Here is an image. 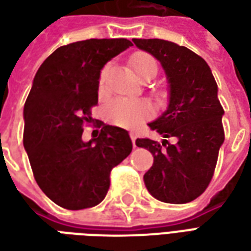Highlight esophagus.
<instances>
[{"mask_svg":"<svg viewBox=\"0 0 251 251\" xmlns=\"http://www.w3.org/2000/svg\"><path fill=\"white\" fill-rule=\"evenodd\" d=\"M130 138L131 142H133V147L136 148V134H134V133H130Z\"/></svg>","mask_w":251,"mask_h":251,"instance_id":"1","label":"esophagus"}]
</instances>
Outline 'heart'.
Wrapping results in <instances>:
<instances>
[{"instance_id": "obj_1", "label": "heart", "mask_w": 251, "mask_h": 251, "mask_svg": "<svg viewBox=\"0 0 251 251\" xmlns=\"http://www.w3.org/2000/svg\"><path fill=\"white\" fill-rule=\"evenodd\" d=\"M130 66L136 76L142 82H148L157 75V63L154 57L147 52H137L136 55H133L130 59ZM107 72L109 68H104L100 74V87H103L107 80ZM151 114V106L141 99L118 98L110 102L106 107L107 120L121 127H130L138 124L140 121L148 118Z\"/></svg>"}]
</instances>
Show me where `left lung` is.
<instances>
[{
    "mask_svg": "<svg viewBox=\"0 0 251 251\" xmlns=\"http://www.w3.org/2000/svg\"><path fill=\"white\" fill-rule=\"evenodd\" d=\"M137 48L156 57L167 75L169 103L149 124L164 137L163 144L137 138L136 145L153 154L144 183L164 203H188L203 194L215 171L225 141L223 107L211 68L187 47L161 39H133ZM175 138L169 144L167 138Z\"/></svg>",
    "mask_w": 251,
    "mask_h": 251,
    "instance_id": "8db88e82",
    "label": "left lung"
}]
</instances>
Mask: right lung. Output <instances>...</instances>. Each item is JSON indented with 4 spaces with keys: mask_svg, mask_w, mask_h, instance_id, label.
Returning a JSON list of instances; mask_svg holds the SVG:
<instances>
[{
    "mask_svg": "<svg viewBox=\"0 0 251 251\" xmlns=\"http://www.w3.org/2000/svg\"><path fill=\"white\" fill-rule=\"evenodd\" d=\"M127 39H90L67 44L37 70L24 106V148L36 183L67 210L99 204L110 187V172L133 149L129 133L102 126L98 138L82 140L98 103L104 64L131 47Z\"/></svg>",
    "mask_w": 251,
    "mask_h": 251,
    "instance_id": "obj_1",
    "label": "right lung"
}]
</instances>
